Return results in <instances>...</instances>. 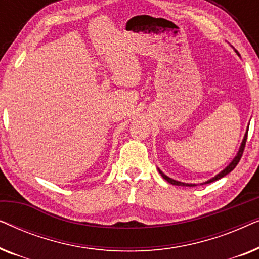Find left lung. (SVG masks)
<instances>
[{
    "mask_svg": "<svg viewBox=\"0 0 259 259\" xmlns=\"http://www.w3.org/2000/svg\"><path fill=\"white\" fill-rule=\"evenodd\" d=\"M236 53H237V55L240 56L238 52L236 51ZM247 132H249V126H247V128H246V132H245V136H244V138H243V141H242V144H240V146H239V150H238V152H237V154L235 155V158H233L232 160H231V162H230V164H229L228 166H226V167H225L224 169H223V171L219 172L218 175H215V176L213 177V178H211V179L206 180V182H205V183H201L200 185H204V184H210V183H213V182H215V180L221 179V178H223V177H225L226 175H229V173L231 172L232 169L236 167L237 164H238L239 160H240V158H242V155H243L244 147H245L246 138H247ZM158 171H159V173H160V175H161L162 178H164V179L166 180V182H168L169 184H172V185H177V186H190V187H191V186H197V184H189V183H183V182H178V180H175V179L169 178V177L166 176L165 173L162 172L160 168H158Z\"/></svg>",
    "mask_w": 259,
    "mask_h": 259,
    "instance_id": "8db88e82",
    "label": "left lung"
}]
</instances>
